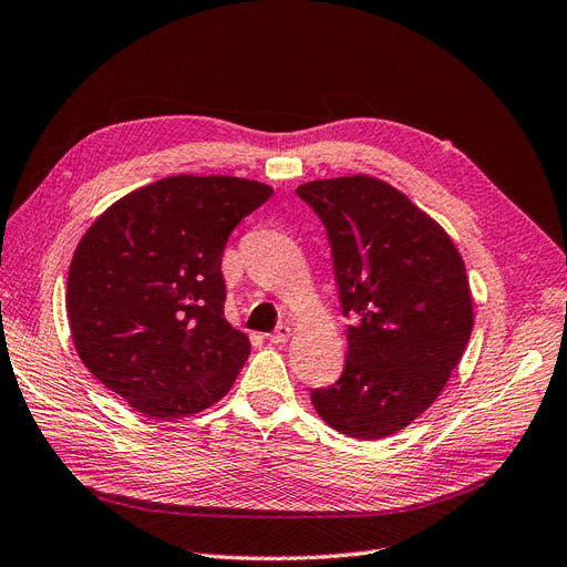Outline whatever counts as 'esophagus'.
Wrapping results in <instances>:
<instances>
[{
	"label": "esophagus",
	"instance_id": "34e87169",
	"mask_svg": "<svg viewBox=\"0 0 567 567\" xmlns=\"http://www.w3.org/2000/svg\"><path fill=\"white\" fill-rule=\"evenodd\" d=\"M291 336V329L287 327V324H280L274 333H268V340L270 342H276V344H280V342H287V338Z\"/></svg>",
	"mask_w": 567,
	"mask_h": 567
}]
</instances>
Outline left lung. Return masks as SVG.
I'll list each match as a JSON object with an SVG mask.
<instances>
[{"mask_svg": "<svg viewBox=\"0 0 567 567\" xmlns=\"http://www.w3.org/2000/svg\"><path fill=\"white\" fill-rule=\"evenodd\" d=\"M327 227L348 327L338 382L310 389L322 420L357 440L412 424L445 389L473 333L452 238L391 185L348 176L297 189Z\"/></svg>", "mask_w": 567, "mask_h": 567, "instance_id": "left-lung-1", "label": "left lung"}]
</instances>
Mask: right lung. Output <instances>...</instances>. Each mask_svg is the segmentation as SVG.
<instances>
[{"label":"right lung","instance_id":"obj_1","mask_svg":"<svg viewBox=\"0 0 567 567\" xmlns=\"http://www.w3.org/2000/svg\"><path fill=\"white\" fill-rule=\"evenodd\" d=\"M270 194L245 178L171 176L122 196L81 238L71 336L87 371L134 410L178 420L231 389L250 340L225 319L223 255Z\"/></svg>","mask_w":567,"mask_h":567}]
</instances>
